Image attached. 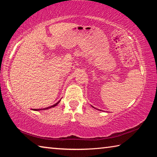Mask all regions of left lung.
<instances>
[{
  "label": "left lung",
  "mask_w": 157,
  "mask_h": 157,
  "mask_svg": "<svg viewBox=\"0 0 157 157\" xmlns=\"http://www.w3.org/2000/svg\"><path fill=\"white\" fill-rule=\"evenodd\" d=\"M92 107H94V108H95V107H93V106H92Z\"/></svg>",
  "instance_id": "8db88e82"
}]
</instances>
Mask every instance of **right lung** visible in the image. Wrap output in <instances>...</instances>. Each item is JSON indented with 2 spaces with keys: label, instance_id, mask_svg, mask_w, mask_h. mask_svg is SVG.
I'll use <instances>...</instances> for the list:
<instances>
[{
  "label": "right lung",
  "instance_id": "obj_1",
  "mask_svg": "<svg viewBox=\"0 0 157 157\" xmlns=\"http://www.w3.org/2000/svg\"><path fill=\"white\" fill-rule=\"evenodd\" d=\"M61 101V100H59V101H58V102H57V103H55V105H52V106H50V107H46V108H43V109H33L32 110H33V111H41V110H47V109H50V108H52V107H55V106H57L58 104H59V102Z\"/></svg>",
  "mask_w": 157,
  "mask_h": 157
}]
</instances>
